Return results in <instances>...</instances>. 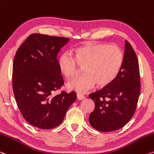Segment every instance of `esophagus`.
<instances>
[{"instance_id": "esophagus-1", "label": "esophagus", "mask_w": 154, "mask_h": 154, "mask_svg": "<svg viewBox=\"0 0 154 154\" xmlns=\"http://www.w3.org/2000/svg\"><path fill=\"white\" fill-rule=\"evenodd\" d=\"M77 99H79V100H83V99H85V96L84 94H82L81 93H77Z\"/></svg>"}]
</instances>
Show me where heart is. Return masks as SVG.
<instances>
[{"instance_id":"1","label":"heart","mask_w":154,"mask_h":154,"mask_svg":"<svg viewBox=\"0 0 154 154\" xmlns=\"http://www.w3.org/2000/svg\"><path fill=\"white\" fill-rule=\"evenodd\" d=\"M75 55L63 53L58 65L68 79L74 78L84 67V74L68 84L69 88L78 92H86L95 84L100 87L108 86L118 75L123 63L120 47L108 44H89L77 48Z\"/></svg>"}]
</instances>
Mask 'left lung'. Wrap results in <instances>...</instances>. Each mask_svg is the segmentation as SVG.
<instances>
[{
  "mask_svg": "<svg viewBox=\"0 0 154 154\" xmlns=\"http://www.w3.org/2000/svg\"><path fill=\"white\" fill-rule=\"evenodd\" d=\"M140 92L138 58L132 46L125 40L123 63L118 75L108 86L89 94L95 104L89 116L90 125L103 132L123 128L136 111Z\"/></svg>",
  "mask_w": 154,
  "mask_h": 154,
  "instance_id": "8db88e82",
  "label": "left lung"
}]
</instances>
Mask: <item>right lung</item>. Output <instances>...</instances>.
<instances>
[{
  "instance_id": "1",
  "label": "right lung",
  "mask_w": 154,
  "mask_h": 154,
  "mask_svg": "<svg viewBox=\"0 0 154 154\" xmlns=\"http://www.w3.org/2000/svg\"><path fill=\"white\" fill-rule=\"evenodd\" d=\"M69 39L31 34L18 48L12 72V87L24 119L35 128L48 130L60 125L77 98L74 91H62L64 84L57 53Z\"/></svg>"
}]
</instances>
